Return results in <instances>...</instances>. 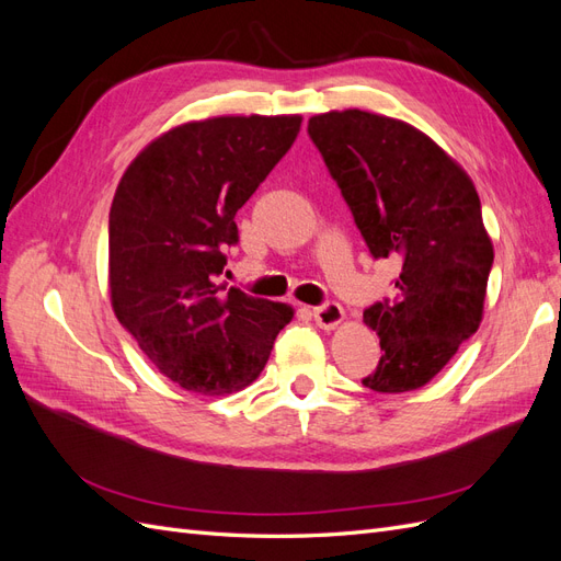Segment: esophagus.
Listing matches in <instances>:
<instances>
[{
  "mask_svg": "<svg viewBox=\"0 0 561 561\" xmlns=\"http://www.w3.org/2000/svg\"><path fill=\"white\" fill-rule=\"evenodd\" d=\"M313 320L322 330H332L334 325H339V322L344 320V309L339 307L336 301H325L313 309Z\"/></svg>",
  "mask_w": 561,
  "mask_h": 561,
  "instance_id": "34e87169",
  "label": "esophagus"
}]
</instances>
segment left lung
I'll return each instance as SVG.
<instances>
[{
  "instance_id": "obj_1",
  "label": "left lung",
  "mask_w": 561,
  "mask_h": 561,
  "mask_svg": "<svg viewBox=\"0 0 561 561\" xmlns=\"http://www.w3.org/2000/svg\"><path fill=\"white\" fill-rule=\"evenodd\" d=\"M375 260H393L398 295L363 311L381 358L363 379L377 393L421 388L480 328L494 248L470 178L421 130L360 110L309 118Z\"/></svg>"
}]
</instances>
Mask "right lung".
Returning <instances> with one entry per match:
<instances>
[{"instance_id": "1", "label": "right lung", "mask_w": 561, "mask_h": 561, "mask_svg": "<svg viewBox=\"0 0 561 561\" xmlns=\"http://www.w3.org/2000/svg\"><path fill=\"white\" fill-rule=\"evenodd\" d=\"M301 116H217L161 135L135 159L110 210L118 322L184 390L225 396L264 369L287 304L219 283L233 217L293 147Z\"/></svg>"}]
</instances>
